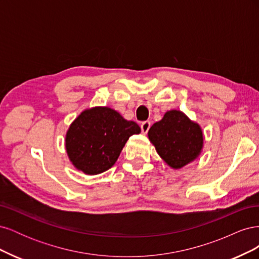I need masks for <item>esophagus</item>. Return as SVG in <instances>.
Segmentation results:
<instances>
[{
  "mask_svg": "<svg viewBox=\"0 0 259 259\" xmlns=\"http://www.w3.org/2000/svg\"><path fill=\"white\" fill-rule=\"evenodd\" d=\"M151 126V122L150 121H145L142 123V125H140V127H142V132L144 133V134H147L149 128H150Z\"/></svg>",
  "mask_w": 259,
  "mask_h": 259,
  "instance_id": "1",
  "label": "esophagus"
}]
</instances>
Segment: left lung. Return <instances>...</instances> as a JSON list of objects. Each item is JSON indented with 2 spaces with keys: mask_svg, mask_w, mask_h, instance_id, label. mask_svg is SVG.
<instances>
[{
  "mask_svg": "<svg viewBox=\"0 0 259 259\" xmlns=\"http://www.w3.org/2000/svg\"><path fill=\"white\" fill-rule=\"evenodd\" d=\"M148 137L164 162L174 169L193 162L203 149L201 126L179 110L167 111L150 127Z\"/></svg>",
  "mask_w": 259,
  "mask_h": 259,
  "instance_id": "obj_1",
  "label": "left lung"
}]
</instances>
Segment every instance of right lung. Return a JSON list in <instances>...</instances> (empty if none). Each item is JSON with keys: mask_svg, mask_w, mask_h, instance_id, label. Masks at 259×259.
<instances>
[{"mask_svg": "<svg viewBox=\"0 0 259 259\" xmlns=\"http://www.w3.org/2000/svg\"><path fill=\"white\" fill-rule=\"evenodd\" d=\"M139 133L137 123L111 108L86 109L67 131V154L76 169L97 175L114 165L128 138Z\"/></svg>", "mask_w": 259, "mask_h": 259, "instance_id": "obj_1", "label": "right lung"}]
</instances>
